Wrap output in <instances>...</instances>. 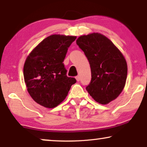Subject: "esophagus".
<instances>
[{
	"mask_svg": "<svg viewBox=\"0 0 147 147\" xmlns=\"http://www.w3.org/2000/svg\"><path fill=\"white\" fill-rule=\"evenodd\" d=\"M76 79L77 81H78V82H79L80 80V76H78L76 77Z\"/></svg>",
	"mask_w": 147,
	"mask_h": 147,
	"instance_id": "obj_1",
	"label": "esophagus"
}]
</instances>
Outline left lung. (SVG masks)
Listing matches in <instances>:
<instances>
[{
  "label": "left lung",
  "instance_id": "obj_1",
  "mask_svg": "<svg viewBox=\"0 0 147 147\" xmlns=\"http://www.w3.org/2000/svg\"><path fill=\"white\" fill-rule=\"evenodd\" d=\"M76 43L87 58L91 70L86 90L97 102L108 104L120 95L125 84V59L113 43L101 34L81 36Z\"/></svg>",
  "mask_w": 147,
  "mask_h": 147
}]
</instances>
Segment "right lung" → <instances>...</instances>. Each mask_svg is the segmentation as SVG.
<instances>
[{"mask_svg": "<svg viewBox=\"0 0 147 147\" xmlns=\"http://www.w3.org/2000/svg\"><path fill=\"white\" fill-rule=\"evenodd\" d=\"M74 36L50 35L30 52L24 66V78L28 93L37 104L48 108L64 100L74 78L67 76L63 61Z\"/></svg>", "mask_w": 147, "mask_h": 147, "instance_id": "obj_1", "label": "right lung"}]
</instances>
